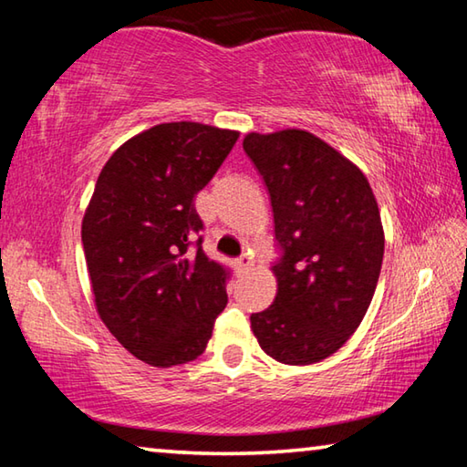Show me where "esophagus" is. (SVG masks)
Listing matches in <instances>:
<instances>
[{
	"mask_svg": "<svg viewBox=\"0 0 467 467\" xmlns=\"http://www.w3.org/2000/svg\"><path fill=\"white\" fill-rule=\"evenodd\" d=\"M251 265H253V259L249 255H243L234 262V270L236 274H244L247 270H251Z\"/></svg>",
	"mask_w": 467,
	"mask_h": 467,
	"instance_id": "1",
	"label": "esophagus"
}]
</instances>
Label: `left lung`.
Instances as JSON below:
<instances>
[{"mask_svg": "<svg viewBox=\"0 0 467 467\" xmlns=\"http://www.w3.org/2000/svg\"><path fill=\"white\" fill-rule=\"evenodd\" d=\"M243 148L284 249L274 305L251 315L253 336L282 365H313L346 344L373 300L385 251L375 193L350 158L306 130L251 131Z\"/></svg>", "mask_w": 467, "mask_h": 467, "instance_id": "1", "label": "left lung"}]
</instances>
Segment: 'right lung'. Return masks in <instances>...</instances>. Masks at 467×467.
Here are the masks:
<instances>
[{
    "instance_id": "add662e5",
    "label": "right lung",
    "mask_w": 467,
    "mask_h": 467,
    "mask_svg": "<svg viewBox=\"0 0 467 467\" xmlns=\"http://www.w3.org/2000/svg\"><path fill=\"white\" fill-rule=\"evenodd\" d=\"M239 131L195 121L154 125L102 167L82 218L94 306L125 350L156 368L203 354L228 303L224 267L189 249L210 183Z\"/></svg>"
}]
</instances>
